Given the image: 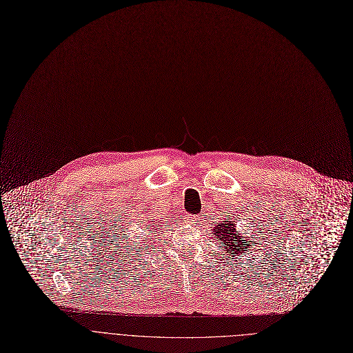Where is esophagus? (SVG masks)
I'll use <instances>...</instances> for the list:
<instances>
[{"mask_svg": "<svg viewBox=\"0 0 353 353\" xmlns=\"http://www.w3.org/2000/svg\"><path fill=\"white\" fill-rule=\"evenodd\" d=\"M188 221H191L192 224H194V223H198V217H196V216H194V214H191V216H190V219H188ZM196 225H198V224H196Z\"/></svg>", "mask_w": 353, "mask_h": 353, "instance_id": "esophagus-1", "label": "esophagus"}]
</instances>
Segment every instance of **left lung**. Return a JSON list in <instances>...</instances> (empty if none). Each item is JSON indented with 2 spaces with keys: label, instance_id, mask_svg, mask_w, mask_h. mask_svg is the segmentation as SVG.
I'll use <instances>...</instances> for the list:
<instances>
[{
  "label": "left lung",
  "instance_id": "8db88e82",
  "mask_svg": "<svg viewBox=\"0 0 353 353\" xmlns=\"http://www.w3.org/2000/svg\"><path fill=\"white\" fill-rule=\"evenodd\" d=\"M210 231H213V239L214 240H217V241H220L219 243V245H221V244H224V245H227L225 247V250H227V252H228V250L230 251H232L234 254L236 255H239V252H240V250H247V248H250V247H252L251 245V241H250V237H248V231L245 230V231H240V232H237V230H236V224L232 223V220H231V217L228 216V214H225V219H224V221L223 223H217L216 224V227L214 228H212ZM254 237H252V243H254ZM243 245H247V248H243ZM243 248L241 249V247ZM228 254H231V252H228ZM241 254H244V252H241ZM245 255V254H244Z\"/></svg>",
  "mask_w": 353,
  "mask_h": 353
}]
</instances>
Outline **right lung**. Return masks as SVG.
<instances>
[{"instance_id":"right-lung-1","label":"right lung","mask_w":353,"mask_h":353,"mask_svg":"<svg viewBox=\"0 0 353 353\" xmlns=\"http://www.w3.org/2000/svg\"><path fill=\"white\" fill-rule=\"evenodd\" d=\"M161 223H162L161 220H157V221H155V220L152 219V220H151V227H155V228H157V227L161 225Z\"/></svg>"}]
</instances>
